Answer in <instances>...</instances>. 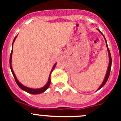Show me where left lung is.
I'll list each match as a JSON object with an SVG mask.
<instances>
[{
  "instance_id": "obj_1",
  "label": "left lung",
  "mask_w": 121,
  "mask_h": 121,
  "mask_svg": "<svg viewBox=\"0 0 121 121\" xmlns=\"http://www.w3.org/2000/svg\"><path fill=\"white\" fill-rule=\"evenodd\" d=\"M97 30H98V31H99V32L101 33V35H102V36H104V38L105 41V43H106V46H107V50H108V55H109V64H108V69H107V73H106L103 82H102V84H101V85H100V86H99V87L98 90H97V91H98V90H99V89H101V88H102V86H103L105 84H106V82H107V80H108V78H109V74H110V71H111V65H112V58H111V56L110 52H109V48H108V44H107V40H106L103 34H102V33H101V31H100V30H98V29H97Z\"/></svg>"
}]
</instances>
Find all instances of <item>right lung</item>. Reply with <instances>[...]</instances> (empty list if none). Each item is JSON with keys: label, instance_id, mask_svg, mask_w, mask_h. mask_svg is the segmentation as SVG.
<instances>
[{"label": "right lung", "instance_id": "obj_1", "mask_svg": "<svg viewBox=\"0 0 121 121\" xmlns=\"http://www.w3.org/2000/svg\"><path fill=\"white\" fill-rule=\"evenodd\" d=\"M17 36H17H16L15 37H14V40H13V43H12V52H11L10 56V68L11 71H12V74H13V77H14V79H15L16 82V83H17V84L18 86H19V87H20V88L22 89V90H23V91H26V92H28V93L31 94H39L43 93V92H44V91H46V90H47V89L48 88V87H49L50 85V83H51V79H50L51 74H52V71H53V69H54L55 67H56V64H57V63H55L54 65H53V68H52V71H51V72H50V75H49V77H48V81H47V84H46V85H44V86H43V87H41V88H40L35 89V88H31L27 87V86H24V85H23V84L20 83V82L19 81V80H18L17 79L16 76L15 74H14V71H13V68H12V53H13V43H14V41H15V40H16V39Z\"/></svg>", "mask_w": 121, "mask_h": 121}]
</instances>
